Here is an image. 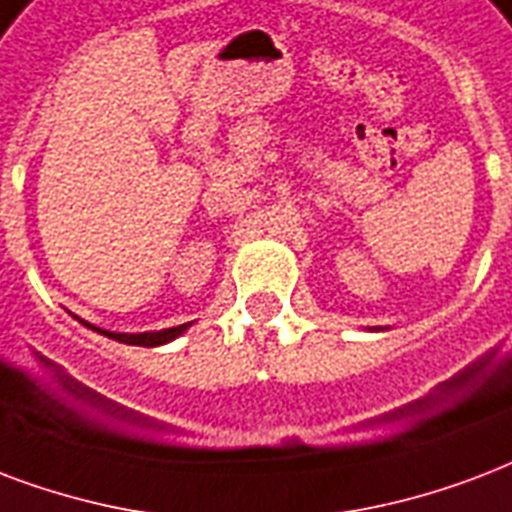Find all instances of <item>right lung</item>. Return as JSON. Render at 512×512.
<instances>
[{"mask_svg": "<svg viewBox=\"0 0 512 512\" xmlns=\"http://www.w3.org/2000/svg\"><path fill=\"white\" fill-rule=\"evenodd\" d=\"M74 319H77L80 325L88 327V330H93V333L104 335V338L128 343V346H147V349H152V346H166V343H171L174 338H179V335L185 333L187 327L193 325V322H187V325L166 327V330H147V333H112V330H104V327L91 325V322H85V319H80V317H74Z\"/></svg>", "mask_w": 512, "mask_h": 512, "instance_id": "obj_1", "label": "right lung"}]
</instances>
